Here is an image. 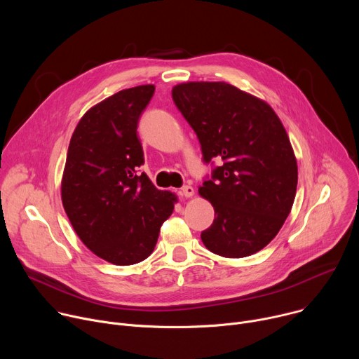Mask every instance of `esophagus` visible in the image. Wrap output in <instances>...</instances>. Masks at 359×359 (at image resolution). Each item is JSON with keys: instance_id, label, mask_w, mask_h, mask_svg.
Listing matches in <instances>:
<instances>
[{"instance_id": "1", "label": "esophagus", "mask_w": 359, "mask_h": 359, "mask_svg": "<svg viewBox=\"0 0 359 359\" xmlns=\"http://www.w3.org/2000/svg\"><path fill=\"white\" fill-rule=\"evenodd\" d=\"M180 194L184 197H191L194 194V189L191 186H183L180 189Z\"/></svg>"}]
</instances>
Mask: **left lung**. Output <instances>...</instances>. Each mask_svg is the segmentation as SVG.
<instances>
[{
    "label": "left lung",
    "mask_w": 359,
    "mask_h": 359,
    "mask_svg": "<svg viewBox=\"0 0 359 359\" xmlns=\"http://www.w3.org/2000/svg\"><path fill=\"white\" fill-rule=\"evenodd\" d=\"M172 97L203 162L213 165L198 189L215 208L203 244L229 259L260 251L283 227L297 191V161L281 121L264 100L226 82L180 83Z\"/></svg>",
    "instance_id": "1"
}]
</instances>
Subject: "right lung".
I'll use <instances>...</instances> for the list:
<instances>
[{"label":"right lung","instance_id":"add662e5","mask_svg":"<svg viewBox=\"0 0 359 359\" xmlns=\"http://www.w3.org/2000/svg\"><path fill=\"white\" fill-rule=\"evenodd\" d=\"M155 93L153 85L123 89L90 108L69 142L62 204L82 243L116 266L143 262L155 250L176 196L153 186L137 123Z\"/></svg>","mask_w":359,"mask_h":359}]
</instances>
